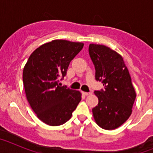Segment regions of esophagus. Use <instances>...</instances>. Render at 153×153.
Segmentation results:
<instances>
[{
  "label": "esophagus",
  "instance_id": "34e87169",
  "mask_svg": "<svg viewBox=\"0 0 153 153\" xmlns=\"http://www.w3.org/2000/svg\"><path fill=\"white\" fill-rule=\"evenodd\" d=\"M82 93H83V95L84 96H88L90 95V94H91V93H87V92H82Z\"/></svg>",
  "mask_w": 153,
  "mask_h": 153
}]
</instances>
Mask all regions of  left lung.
Returning <instances> with one entry per match:
<instances>
[{
  "label": "left lung",
  "mask_w": 153,
  "mask_h": 153,
  "mask_svg": "<svg viewBox=\"0 0 153 153\" xmlns=\"http://www.w3.org/2000/svg\"><path fill=\"white\" fill-rule=\"evenodd\" d=\"M89 53L95 67V78L104 89L96 90L99 102L93 109L94 120L106 130L123 125L132 113L136 92L122 56L104 45L91 44Z\"/></svg>",
  "instance_id": "1"
}]
</instances>
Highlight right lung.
<instances>
[{
	"label": "right lung",
	"mask_w": 153,
	"mask_h": 153,
	"mask_svg": "<svg viewBox=\"0 0 153 153\" xmlns=\"http://www.w3.org/2000/svg\"><path fill=\"white\" fill-rule=\"evenodd\" d=\"M83 47V43L55 40L36 48L28 58L23 71L27 99L37 117L47 125L67 122L80 102L79 91L61 86L59 82Z\"/></svg>",
	"instance_id": "obj_1"
}]
</instances>
